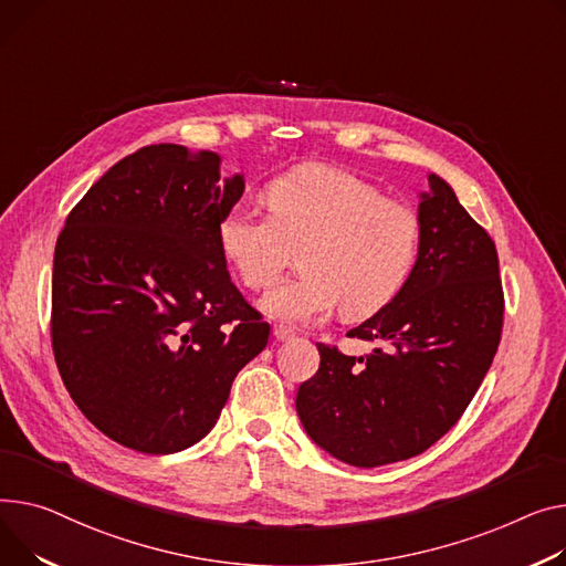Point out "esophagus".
<instances>
[{
  "label": "esophagus",
  "mask_w": 566,
  "mask_h": 566,
  "mask_svg": "<svg viewBox=\"0 0 566 566\" xmlns=\"http://www.w3.org/2000/svg\"><path fill=\"white\" fill-rule=\"evenodd\" d=\"M273 334H275V338H280V342H289V338L295 336V329L289 325H275Z\"/></svg>",
  "instance_id": "obj_1"
}]
</instances>
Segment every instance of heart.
I'll return each instance as SVG.
<instances>
[{
  "instance_id": "heart-1",
  "label": "heart",
  "mask_w": 566,
  "mask_h": 566,
  "mask_svg": "<svg viewBox=\"0 0 566 566\" xmlns=\"http://www.w3.org/2000/svg\"><path fill=\"white\" fill-rule=\"evenodd\" d=\"M269 211L234 202L218 241L239 280L275 284L300 248V273L263 300L269 314L295 323L325 318L336 305L348 321L389 307L417 269L423 220L380 188L332 166H297L266 186Z\"/></svg>"
}]
</instances>
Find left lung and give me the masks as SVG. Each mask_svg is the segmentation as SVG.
<instances>
[{
    "instance_id": "1",
    "label": "left lung",
    "mask_w": 566,
    "mask_h": 566,
    "mask_svg": "<svg viewBox=\"0 0 566 566\" xmlns=\"http://www.w3.org/2000/svg\"><path fill=\"white\" fill-rule=\"evenodd\" d=\"M421 200L417 269L389 307L348 332L385 348L357 359L316 344L321 366L295 396L307 434L359 469L402 462L437 443L460 421L501 344L496 243L441 177L430 175Z\"/></svg>"
}]
</instances>
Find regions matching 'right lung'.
I'll return each instance as SVG.
<instances>
[{"instance_id":"right-lung-1","label":"right lung","mask_w":566,"mask_h":566,"mask_svg":"<svg viewBox=\"0 0 566 566\" xmlns=\"http://www.w3.org/2000/svg\"><path fill=\"white\" fill-rule=\"evenodd\" d=\"M220 157L149 145L72 207L54 250L52 350L72 400L147 455L200 441L271 325L232 284L218 224L243 193Z\"/></svg>"}]
</instances>
